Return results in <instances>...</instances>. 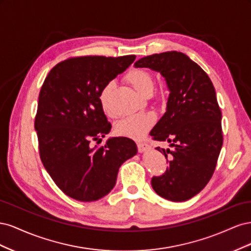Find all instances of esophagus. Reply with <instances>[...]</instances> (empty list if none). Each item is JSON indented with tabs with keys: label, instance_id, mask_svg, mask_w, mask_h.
Wrapping results in <instances>:
<instances>
[{
	"label": "esophagus",
	"instance_id": "esophagus-1",
	"mask_svg": "<svg viewBox=\"0 0 251 251\" xmlns=\"http://www.w3.org/2000/svg\"><path fill=\"white\" fill-rule=\"evenodd\" d=\"M137 148H138V151H140V153H144V151H147L150 150V146L147 143L144 142H139L137 143Z\"/></svg>",
	"mask_w": 251,
	"mask_h": 251
}]
</instances>
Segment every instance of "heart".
<instances>
[{
  "mask_svg": "<svg viewBox=\"0 0 251 251\" xmlns=\"http://www.w3.org/2000/svg\"><path fill=\"white\" fill-rule=\"evenodd\" d=\"M126 81L142 96H148L153 90L154 80L151 74L140 68H135L126 74ZM115 88L114 81L105 83L100 92V103L105 114H110V96ZM155 124V117L151 114H137L123 119L116 125L115 131L118 135L132 139H140Z\"/></svg>",
  "mask_w": 251,
  "mask_h": 251,
  "instance_id": "obj_1",
  "label": "heart"
}]
</instances>
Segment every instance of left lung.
Returning a JSON list of instances; mask_svg holds the SVG:
<instances>
[{
  "instance_id": "obj_1",
  "label": "left lung",
  "mask_w": 251,
  "mask_h": 251,
  "mask_svg": "<svg viewBox=\"0 0 251 251\" xmlns=\"http://www.w3.org/2000/svg\"><path fill=\"white\" fill-rule=\"evenodd\" d=\"M134 66L160 72L170 90L166 112L150 133L154 140L172 147L156 148L170 158L169 168L151 178V186L166 200L186 201L208 183L223 144L215 87L202 68L182 52L149 55Z\"/></svg>"
}]
</instances>
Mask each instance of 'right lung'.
Returning a JSON list of instances; mask_svg holds the SVG:
<instances>
[{
	"label": "right lung",
	"mask_w": 251,
	"mask_h": 251,
	"mask_svg": "<svg viewBox=\"0 0 251 251\" xmlns=\"http://www.w3.org/2000/svg\"><path fill=\"white\" fill-rule=\"evenodd\" d=\"M136 56H79L53 67L42 86L34 128L40 156L52 180L70 198L92 202L115 186L119 168L137 154L126 137L109 138L111 130L100 103L105 83L130 66Z\"/></svg>",
	"instance_id": "right-lung-1"
}]
</instances>
